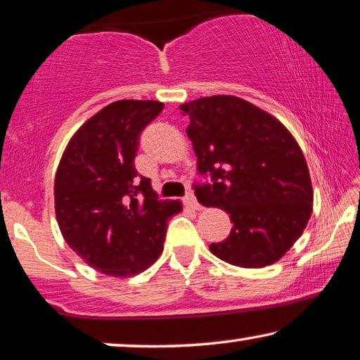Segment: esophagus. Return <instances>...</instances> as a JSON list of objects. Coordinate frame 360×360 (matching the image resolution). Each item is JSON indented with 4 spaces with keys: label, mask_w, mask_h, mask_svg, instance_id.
Segmentation results:
<instances>
[{
    "label": "esophagus",
    "mask_w": 360,
    "mask_h": 360,
    "mask_svg": "<svg viewBox=\"0 0 360 360\" xmlns=\"http://www.w3.org/2000/svg\"><path fill=\"white\" fill-rule=\"evenodd\" d=\"M185 202H186V205H188V206H191L193 210H200V202H198L196 196H195V193H191V191L186 193V196H185Z\"/></svg>",
    "instance_id": "34e87169"
}]
</instances>
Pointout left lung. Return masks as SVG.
I'll use <instances>...</instances> for the list:
<instances>
[{
	"label": "left lung",
	"mask_w": 360,
	"mask_h": 360,
	"mask_svg": "<svg viewBox=\"0 0 360 360\" xmlns=\"http://www.w3.org/2000/svg\"><path fill=\"white\" fill-rule=\"evenodd\" d=\"M198 158L193 190L202 206L231 214V233L212 255L240 268L273 264L302 236L311 214L309 167L285 127L233 96H212L180 107ZM207 178H211L210 182Z\"/></svg>",
	"instance_id": "1"
}]
</instances>
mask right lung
I'll return each instance as SVG.
<instances>
[{"instance_id":"right-lung-1","label":"right lung","mask_w":360,"mask_h":360,"mask_svg":"<svg viewBox=\"0 0 360 360\" xmlns=\"http://www.w3.org/2000/svg\"><path fill=\"white\" fill-rule=\"evenodd\" d=\"M155 101L113 102L77 129L55 176V211L66 243L103 274L128 278L164 250L179 201H162L138 174L143 129L162 112Z\"/></svg>"}]
</instances>
